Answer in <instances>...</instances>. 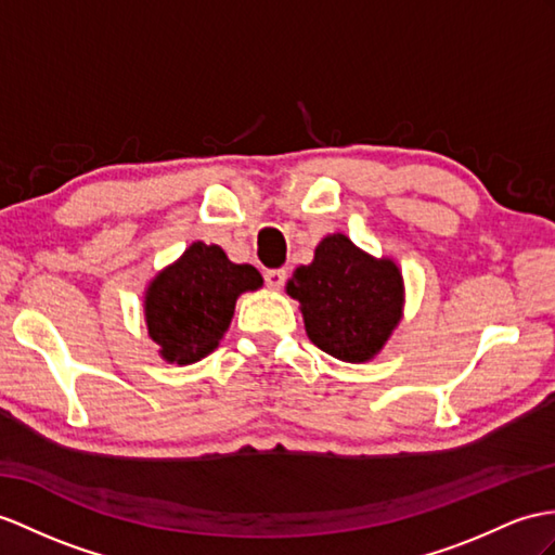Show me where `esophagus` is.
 <instances>
[{"mask_svg": "<svg viewBox=\"0 0 555 555\" xmlns=\"http://www.w3.org/2000/svg\"><path fill=\"white\" fill-rule=\"evenodd\" d=\"M266 287L268 289H280L282 285H285V278L287 273L282 268H273V270H266Z\"/></svg>", "mask_w": 555, "mask_h": 555, "instance_id": "1", "label": "esophagus"}]
</instances>
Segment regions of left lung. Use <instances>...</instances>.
<instances>
[{
  "mask_svg": "<svg viewBox=\"0 0 555 555\" xmlns=\"http://www.w3.org/2000/svg\"><path fill=\"white\" fill-rule=\"evenodd\" d=\"M299 301L306 334L341 362H370L382 353L402 320L404 280L390 256L360 249L344 233L320 240L313 261L287 280Z\"/></svg>",
  "mask_w": 555,
  "mask_h": 555,
  "instance_id": "8db88e82",
  "label": "left lung"
}]
</instances>
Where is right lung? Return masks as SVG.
Returning <instances> with one entry per match:
<instances>
[{"label":"right lung","instance_id":"add662e5","mask_svg":"<svg viewBox=\"0 0 555 555\" xmlns=\"http://www.w3.org/2000/svg\"><path fill=\"white\" fill-rule=\"evenodd\" d=\"M263 287L259 270L233 263L219 245L193 242L143 292V320L159 358L193 364L219 348L237 296Z\"/></svg>","mask_w":555,"mask_h":555}]
</instances>
